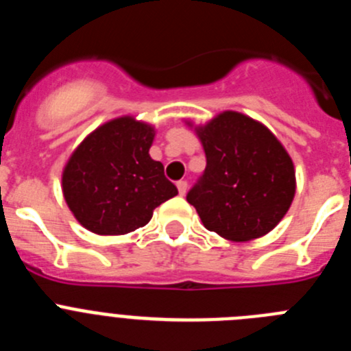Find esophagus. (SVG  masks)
<instances>
[{"mask_svg": "<svg viewBox=\"0 0 351 351\" xmlns=\"http://www.w3.org/2000/svg\"><path fill=\"white\" fill-rule=\"evenodd\" d=\"M178 190H179V195H184L186 190H188V182H186V181H179L178 182Z\"/></svg>", "mask_w": 351, "mask_h": 351, "instance_id": "esophagus-1", "label": "esophagus"}]
</instances>
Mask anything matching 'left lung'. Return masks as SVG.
<instances>
[{
	"label": "left lung",
	"instance_id": "8db88e82",
	"mask_svg": "<svg viewBox=\"0 0 351 351\" xmlns=\"http://www.w3.org/2000/svg\"><path fill=\"white\" fill-rule=\"evenodd\" d=\"M195 130L207 158L202 181L188 193L207 230L232 243L263 237L285 218L295 197V167L267 126L223 110Z\"/></svg>",
	"mask_w": 351,
	"mask_h": 351
}]
</instances>
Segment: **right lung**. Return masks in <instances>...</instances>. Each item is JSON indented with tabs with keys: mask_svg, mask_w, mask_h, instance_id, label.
<instances>
[{
	"mask_svg": "<svg viewBox=\"0 0 351 351\" xmlns=\"http://www.w3.org/2000/svg\"><path fill=\"white\" fill-rule=\"evenodd\" d=\"M156 128L135 116L107 121L73 149L61 190L77 221L98 235H125L147 225L178 195L161 161L151 158Z\"/></svg>",
	"mask_w": 351,
	"mask_h": 351,
	"instance_id": "obj_1",
	"label": "right lung"
}]
</instances>
